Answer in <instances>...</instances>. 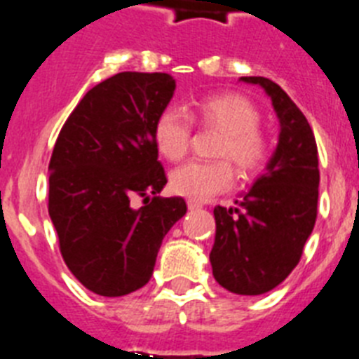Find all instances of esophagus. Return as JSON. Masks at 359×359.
<instances>
[{"label": "esophagus", "mask_w": 359, "mask_h": 359, "mask_svg": "<svg viewBox=\"0 0 359 359\" xmlns=\"http://www.w3.org/2000/svg\"><path fill=\"white\" fill-rule=\"evenodd\" d=\"M188 208L193 211V210H198V208H202V204L197 201H188Z\"/></svg>", "instance_id": "34e87169"}]
</instances>
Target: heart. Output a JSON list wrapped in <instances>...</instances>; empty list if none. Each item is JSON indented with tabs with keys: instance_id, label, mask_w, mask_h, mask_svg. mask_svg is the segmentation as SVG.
Wrapping results in <instances>:
<instances>
[{
	"instance_id": "heart-1",
	"label": "heart",
	"mask_w": 359,
	"mask_h": 359,
	"mask_svg": "<svg viewBox=\"0 0 359 359\" xmlns=\"http://www.w3.org/2000/svg\"><path fill=\"white\" fill-rule=\"evenodd\" d=\"M195 114L201 123L217 128L222 139L217 154L229 157L245 173L257 171L269 157V142L258 130L257 106L238 93H215L197 101ZM191 121L175 108H166L155 121L154 141L161 155L179 161L186 155ZM171 189L189 201H205L233 184L231 164L220 161H189L171 173Z\"/></svg>"
}]
</instances>
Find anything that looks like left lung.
Masks as SVG:
<instances>
[{
    "label": "left lung",
    "mask_w": 359,
    "mask_h": 359,
    "mask_svg": "<svg viewBox=\"0 0 359 359\" xmlns=\"http://www.w3.org/2000/svg\"><path fill=\"white\" fill-rule=\"evenodd\" d=\"M271 97L280 123L278 144L266 171L235 201L213 210L217 233L210 253L213 276L235 294L274 289L298 266L316 222L318 148L300 108L266 77H240Z\"/></svg>",
    "instance_id": "left-lung-1"
}]
</instances>
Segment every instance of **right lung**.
<instances>
[{"label":"right lung","mask_w":359,"mask_h":359,"mask_svg":"<svg viewBox=\"0 0 359 359\" xmlns=\"http://www.w3.org/2000/svg\"><path fill=\"white\" fill-rule=\"evenodd\" d=\"M175 86L161 72L115 74L86 92L55 141L48 215L65 264L95 294L146 285L162 238L188 211L182 197H157L168 180L154 126Z\"/></svg>","instance_id":"right-lung-1"}]
</instances>
